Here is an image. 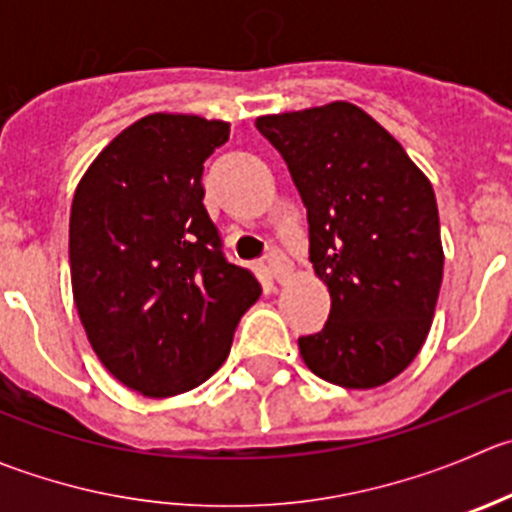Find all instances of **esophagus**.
<instances>
[{
    "instance_id": "34e87169",
    "label": "esophagus",
    "mask_w": 512,
    "mask_h": 512,
    "mask_svg": "<svg viewBox=\"0 0 512 512\" xmlns=\"http://www.w3.org/2000/svg\"><path fill=\"white\" fill-rule=\"evenodd\" d=\"M265 262H267V270H270V275L275 277L277 282L285 280L287 272H290V265H287V257H285V252L280 250V247H270V250H267Z\"/></svg>"
}]
</instances>
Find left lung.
<instances>
[{
    "label": "left lung",
    "mask_w": 512,
    "mask_h": 512,
    "mask_svg": "<svg viewBox=\"0 0 512 512\" xmlns=\"http://www.w3.org/2000/svg\"><path fill=\"white\" fill-rule=\"evenodd\" d=\"M307 207L310 262L330 317L297 340L305 365L350 390L380 388L423 347L443 282L433 185L350 102L257 117Z\"/></svg>",
    "instance_id": "left-lung-1"
}]
</instances>
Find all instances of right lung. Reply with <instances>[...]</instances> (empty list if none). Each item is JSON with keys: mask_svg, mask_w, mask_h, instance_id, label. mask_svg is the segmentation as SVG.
Instances as JSON below:
<instances>
[{"mask_svg": "<svg viewBox=\"0 0 512 512\" xmlns=\"http://www.w3.org/2000/svg\"><path fill=\"white\" fill-rule=\"evenodd\" d=\"M227 140L222 119L147 114L99 152L74 192L79 320L102 365L145 398L187 393L220 370L262 292L225 260L202 205V165Z\"/></svg>", "mask_w": 512, "mask_h": 512, "instance_id": "right-lung-1", "label": "right lung"}]
</instances>
